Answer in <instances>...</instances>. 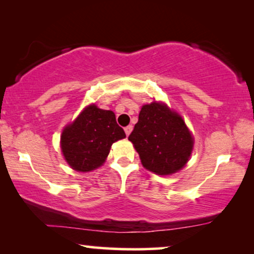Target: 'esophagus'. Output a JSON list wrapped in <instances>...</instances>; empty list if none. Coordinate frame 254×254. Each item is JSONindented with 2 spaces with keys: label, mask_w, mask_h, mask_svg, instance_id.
<instances>
[{
  "label": "esophagus",
  "mask_w": 254,
  "mask_h": 254,
  "mask_svg": "<svg viewBox=\"0 0 254 254\" xmlns=\"http://www.w3.org/2000/svg\"><path fill=\"white\" fill-rule=\"evenodd\" d=\"M131 130H133V126H127V127H125V133H126V135L127 136H129V134L131 133Z\"/></svg>",
  "instance_id": "1"
}]
</instances>
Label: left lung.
<instances>
[{
    "label": "left lung",
    "instance_id": "left-lung-1",
    "mask_svg": "<svg viewBox=\"0 0 254 254\" xmlns=\"http://www.w3.org/2000/svg\"><path fill=\"white\" fill-rule=\"evenodd\" d=\"M128 140L143 168L158 176L173 175L185 168L194 148V136L183 117L157 100L142 105Z\"/></svg>",
    "mask_w": 254,
    "mask_h": 254
}]
</instances>
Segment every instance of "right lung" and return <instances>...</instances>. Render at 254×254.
Segmentation results:
<instances>
[{
	"mask_svg": "<svg viewBox=\"0 0 254 254\" xmlns=\"http://www.w3.org/2000/svg\"><path fill=\"white\" fill-rule=\"evenodd\" d=\"M126 134L117 124L113 111L89 104L76 119L65 125L60 137L64 161L77 172H90L105 163L114 142Z\"/></svg>",
	"mask_w": 254,
	"mask_h": 254,
	"instance_id": "obj_1",
	"label": "right lung"
}]
</instances>
